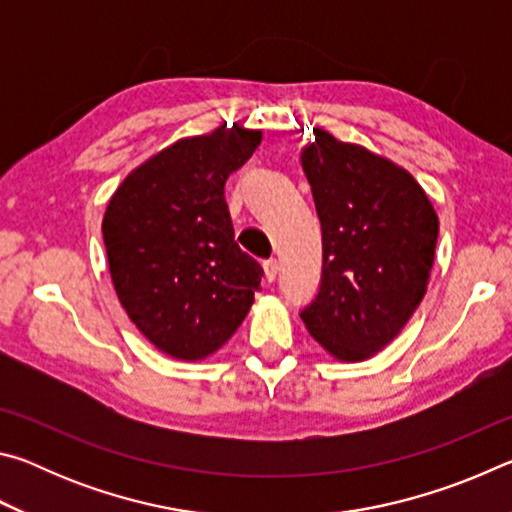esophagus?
Returning <instances> with one entry per match:
<instances>
[{"instance_id": "esophagus-1", "label": "esophagus", "mask_w": 512, "mask_h": 512, "mask_svg": "<svg viewBox=\"0 0 512 512\" xmlns=\"http://www.w3.org/2000/svg\"><path fill=\"white\" fill-rule=\"evenodd\" d=\"M277 271H280V264H277V259H266L264 262V273H266V280L273 282L277 277Z\"/></svg>"}]
</instances>
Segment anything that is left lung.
Listing matches in <instances>:
<instances>
[{
	"label": "left lung",
	"instance_id": "left-lung-1",
	"mask_svg": "<svg viewBox=\"0 0 512 512\" xmlns=\"http://www.w3.org/2000/svg\"><path fill=\"white\" fill-rule=\"evenodd\" d=\"M302 169L323 230V275L300 309L309 334L343 361L391 343L427 291L438 216L409 171L323 128Z\"/></svg>",
	"mask_w": 512,
	"mask_h": 512
}]
</instances>
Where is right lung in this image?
<instances>
[{
  "instance_id": "obj_1",
  "label": "right lung",
  "mask_w": 512,
  "mask_h": 512,
  "mask_svg": "<svg viewBox=\"0 0 512 512\" xmlns=\"http://www.w3.org/2000/svg\"><path fill=\"white\" fill-rule=\"evenodd\" d=\"M262 133L221 126L137 167L103 216L110 275L126 314L155 348L203 359L235 334L264 268L239 248L225 180Z\"/></svg>"
}]
</instances>
